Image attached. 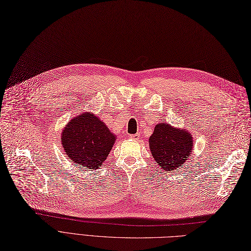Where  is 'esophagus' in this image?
Masks as SVG:
<instances>
[{"instance_id":"34e87169","label":"esophagus","mask_w":251,"mask_h":251,"mask_svg":"<svg viewBox=\"0 0 251 251\" xmlns=\"http://www.w3.org/2000/svg\"><path fill=\"white\" fill-rule=\"evenodd\" d=\"M131 139H139L140 137V133H136V134H133L130 136Z\"/></svg>"}]
</instances>
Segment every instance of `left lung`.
I'll list each match as a JSON object with an SVG mask.
<instances>
[{"mask_svg":"<svg viewBox=\"0 0 251 251\" xmlns=\"http://www.w3.org/2000/svg\"><path fill=\"white\" fill-rule=\"evenodd\" d=\"M151 154L159 168L165 172L180 169L191 158L194 148V137L184 127L161 123L155 126L149 138Z\"/></svg>","mask_w":251,"mask_h":251,"instance_id":"left-lung-1","label":"left lung"}]
</instances>
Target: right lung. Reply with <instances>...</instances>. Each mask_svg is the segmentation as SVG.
Returning <instances> with one entry per match:
<instances>
[{
  "label": "right lung",
  "mask_w": 251,
  "mask_h": 251,
  "mask_svg": "<svg viewBox=\"0 0 251 251\" xmlns=\"http://www.w3.org/2000/svg\"><path fill=\"white\" fill-rule=\"evenodd\" d=\"M117 136L92 112L73 117L60 134L68 158L76 166L97 170L109 156Z\"/></svg>",
  "instance_id": "obj_1"
}]
</instances>
